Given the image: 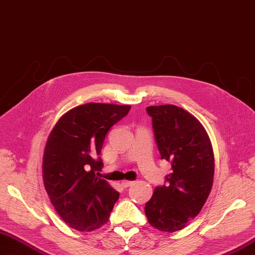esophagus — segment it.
Here are the masks:
<instances>
[{
    "label": "esophagus",
    "instance_id": "esophagus-1",
    "mask_svg": "<svg viewBox=\"0 0 255 255\" xmlns=\"http://www.w3.org/2000/svg\"><path fill=\"white\" fill-rule=\"evenodd\" d=\"M132 184H133L132 181H128V180H123V181H122V185H123L124 187H128V186L132 185Z\"/></svg>",
    "mask_w": 255,
    "mask_h": 255
}]
</instances>
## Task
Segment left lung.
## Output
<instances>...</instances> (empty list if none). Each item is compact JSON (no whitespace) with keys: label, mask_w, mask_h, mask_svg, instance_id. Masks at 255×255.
Here are the masks:
<instances>
[{"label":"left lung","mask_w":255,"mask_h":255,"mask_svg":"<svg viewBox=\"0 0 255 255\" xmlns=\"http://www.w3.org/2000/svg\"><path fill=\"white\" fill-rule=\"evenodd\" d=\"M161 159L171 162L168 184L155 188L145 205L148 223L173 233L199 214L211 192L214 155L201 123L184 109L165 104L146 108Z\"/></svg>","instance_id":"1"}]
</instances>
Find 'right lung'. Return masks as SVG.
Masks as SVG:
<instances>
[{
	"label": "right lung",
	"mask_w": 255,
	"mask_h": 255,
	"mask_svg": "<svg viewBox=\"0 0 255 255\" xmlns=\"http://www.w3.org/2000/svg\"><path fill=\"white\" fill-rule=\"evenodd\" d=\"M130 106L90 102L63 114L48 135L43 154L45 190L59 217L70 227L91 232L107 224L120 193L97 177L110 128Z\"/></svg>",
	"instance_id": "obj_1"
}]
</instances>
